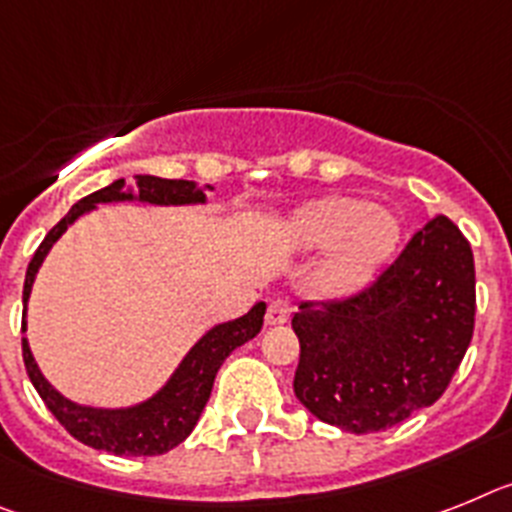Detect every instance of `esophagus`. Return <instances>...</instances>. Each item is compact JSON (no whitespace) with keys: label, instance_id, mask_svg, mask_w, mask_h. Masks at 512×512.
I'll list each match as a JSON object with an SVG mask.
<instances>
[{"label":"esophagus","instance_id":"1","mask_svg":"<svg viewBox=\"0 0 512 512\" xmlns=\"http://www.w3.org/2000/svg\"><path fill=\"white\" fill-rule=\"evenodd\" d=\"M291 317V301L288 299H273L268 304V314H265V324H283Z\"/></svg>","mask_w":512,"mask_h":512}]
</instances>
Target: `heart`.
<instances>
[{"label": "heart", "instance_id": "b5f03b06", "mask_svg": "<svg viewBox=\"0 0 512 512\" xmlns=\"http://www.w3.org/2000/svg\"><path fill=\"white\" fill-rule=\"evenodd\" d=\"M397 237L399 226L391 213L348 195L309 203L291 224V239L304 250H324L337 244L335 255L319 275L322 288L330 293L358 286L389 255Z\"/></svg>", "mask_w": 512, "mask_h": 512}]
</instances>
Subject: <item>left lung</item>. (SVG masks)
Segmentation results:
<instances>
[{
  "instance_id": "8db88e82",
  "label": "left lung",
  "mask_w": 512,
  "mask_h": 512,
  "mask_svg": "<svg viewBox=\"0 0 512 512\" xmlns=\"http://www.w3.org/2000/svg\"><path fill=\"white\" fill-rule=\"evenodd\" d=\"M469 239L438 213L361 291L293 314V391L314 417L379 433L441 399L474 335Z\"/></svg>"
}]
</instances>
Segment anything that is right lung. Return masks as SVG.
<instances>
[{
	"instance_id": "add662e5",
	"label": "right lung",
	"mask_w": 512,
	"mask_h": 512,
	"mask_svg": "<svg viewBox=\"0 0 512 512\" xmlns=\"http://www.w3.org/2000/svg\"><path fill=\"white\" fill-rule=\"evenodd\" d=\"M121 188L123 180H115L108 188L87 195L74 203L64 219L48 231L30 260L28 273H25L22 304H28L35 273L41 268L43 257L48 255L53 242L69 229L71 221H77L84 211L95 208V203L131 201L133 195L121 193ZM139 201L157 203V206H182V203H203L206 195L203 190H195L193 182L188 180H162V177L141 175ZM22 317H25V311H22ZM262 317H265V304H255L244 317L213 327L185 355V361L180 363L175 376L167 381V386L157 397H151L149 402L131 407V410H92V407H79L61 397L38 371L25 337H22V361H25V371L48 410L79 443L97 448V451H110L115 456H159V453L180 446L193 433L195 422L211 397L213 379H216L221 363L229 358L231 350H237L239 345L252 340L262 330ZM22 332H25V319H22Z\"/></svg>"
}]
</instances>
